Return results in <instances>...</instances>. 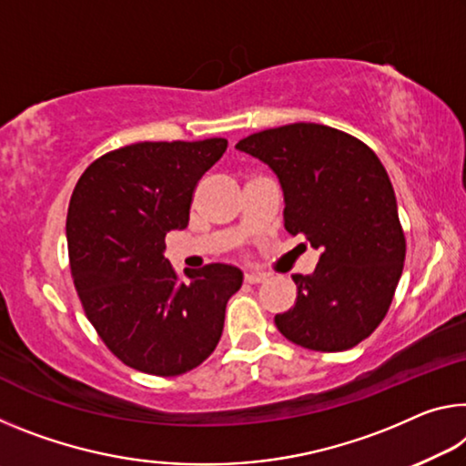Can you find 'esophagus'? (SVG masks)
Returning a JSON list of instances; mask_svg holds the SVG:
<instances>
[{
  "instance_id": "esophagus-1",
  "label": "esophagus",
  "mask_w": 466,
  "mask_h": 466,
  "mask_svg": "<svg viewBox=\"0 0 466 466\" xmlns=\"http://www.w3.org/2000/svg\"><path fill=\"white\" fill-rule=\"evenodd\" d=\"M265 279H268V276H265V273H259V271H247L245 273V282L247 284H261V282H265Z\"/></svg>"
}]
</instances>
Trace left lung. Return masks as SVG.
I'll return each mask as SVG.
<instances>
[{
    "instance_id": "obj_1",
    "label": "left lung",
    "mask_w": 466,
    "mask_h": 466,
    "mask_svg": "<svg viewBox=\"0 0 466 466\" xmlns=\"http://www.w3.org/2000/svg\"><path fill=\"white\" fill-rule=\"evenodd\" d=\"M236 149L261 159L284 190V226L321 250L311 276L294 273L297 302L279 334L309 350L363 342L392 305L406 240L386 167L363 140L323 124L255 132Z\"/></svg>"
}]
</instances>
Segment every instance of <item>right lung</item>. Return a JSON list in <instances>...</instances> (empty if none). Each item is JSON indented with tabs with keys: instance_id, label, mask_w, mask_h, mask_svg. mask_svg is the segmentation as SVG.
Instances as JSON below:
<instances>
[{
	"instance_id": "add662e5",
	"label": "right lung",
	"mask_w": 466,
	"mask_h": 466,
	"mask_svg": "<svg viewBox=\"0 0 466 466\" xmlns=\"http://www.w3.org/2000/svg\"><path fill=\"white\" fill-rule=\"evenodd\" d=\"M226 138L135 143L95 159L66 218L70 269L83 309L124 365L174 378L203 363L224 329L242 271L224 263L187 269L164 257L166 234L188 226L201 176Z\"/></svg>"
}]
</instances>
